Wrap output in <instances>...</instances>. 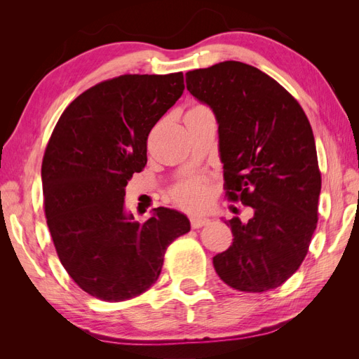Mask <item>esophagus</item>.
Returning <instances> with one entry per match:
<instances>
[{
	"label": "esophagus",
	"mask_w": 359,
	"mask_h": 359,
	"mask_svg": "<svg viewBox=\"0 0 359 359\" xmlns=\"http://www.w3.org/2000/svg\"><path fill=\"white\" fill-rule=\"evenodd\" d=\"M210 223L208 219H202V217H191L190 219V224L193 229H201L202 226H206Z\"/></svg>",
	"instance_id": "obj_1"
}]
</instances>
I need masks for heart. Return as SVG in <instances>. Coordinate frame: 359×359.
Returning <instances> with one entry per match:
<instances>
[{
  "label": "heart",
  "instance_id": "heart-1",
  "mask_svg": "<svg viewBox=\"0 0 359 359\" xmlns=\"http://www.w3.org/2000/svg\"><path fill=\"white\" fill-rule=\"evenodd\" d=\"M202 104L193 106L191 109H202ZM208 196V184L203 177H191L178 182L175 187L170 190L172 201L178 203L182 208H199Z\"/></svg>",
  "mask_w": 359,
  "mask_h": 359
}]
</instances>
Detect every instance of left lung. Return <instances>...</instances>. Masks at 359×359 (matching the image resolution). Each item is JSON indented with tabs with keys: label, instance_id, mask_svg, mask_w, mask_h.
I'll return each instance as SVG.
<instances>
[{
	"label": "left lung",
	"instance_id": "8db88e82",
	"mask_svg": "<svg viewBox=\"0 0 359 359\" xmlns=\"http://www.w3.org/2000/svg\"><path fill=\"white\" fill-rule=\"evenodd\" d=\"M187 90L219 123L226 198L253 210L227 220L233 243L212 262L241 292L281 286L301 266L318 226L322 177L301 104L276 79L240 61L186 73Z\"/></svg>",
	"mask_w": 359,
	"mask_h": 359
}]
</instances>
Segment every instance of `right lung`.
I'll return each mask as SVG.
<instances>
[{
	"mask_svg": "<svg viewBox=\"0 0 359 359\" xmlns=\"http://www.w3.org/2000/svg\"><path fill=\"white\" fill-rule=\"evenodd\" d=\"M182 72L121 74L66 107L41 161L49 232L67 274L107 302L153 286L166 248L190 231L184 214L158 206L144 223L124 212L127 181L147 165L151 128L184 93Z\"/></svg>",
	"mask_w": 359,
	"mask_h": 359,
	"instance_id": "1",
	"label": "right lung"
}]
</instances>
